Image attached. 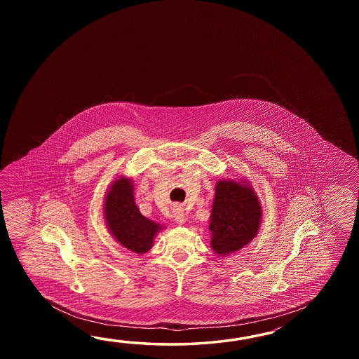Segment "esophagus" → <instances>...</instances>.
Returning <instances> with one entry per match:
<instances>
[{"instance_id": "34e87169", "label": "esophagus", "mask_w": 359, "mask_h": 359, "mask_svg": "<svg viewBox=\"0 0 359 359\" xmlns=\"http://www.w3.org/2000/svg\"><path fill=\"white\" fill-rule=\"evenodd\" d=\"M173 218H175V221H176L177 223L183 224V223L186 222V214H184V212H183L181 208L176 206V208L173 209Z\"/></svg>"}]
</instances>
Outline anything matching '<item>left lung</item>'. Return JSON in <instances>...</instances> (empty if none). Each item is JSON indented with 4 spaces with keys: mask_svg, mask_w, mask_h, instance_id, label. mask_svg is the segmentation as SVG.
I'll return each instance as SVG.
<instances>
[{
    "mask_svg": "<svg viewBox=\"0 0 359 359\" xmlns=\"http://www.w3.org/2000/svg\"><path fill=\"white\" fill-rule=\"evenodd\" d=\"M262 213L259 198L246 180L218 181L209 218L213 252L226 257L250 244L259 231Z\"/></svg>",
    "mask_w": 359,
    "mask_h": 359,
    "instance_id": "8db88e82",
    "label": "left lung"
}]
</instances>
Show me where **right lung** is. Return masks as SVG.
Instances as JSON below:
<instances>
[{"mask_svg": "<svg viewBox=\"0 0 359 359\" xmlns=\"http://www.w3.org/2000/svg\"><path fill=\"white\" fill-rule=\"evenodd\" d=\"M133 190V182L128 177H118L110 183L104 198V218L118 244L136 254H145L153 248L154 238L164 227L140 213Z\"/></svg>", "mask_w": 359, "mask_h": 359, "instance_id": "add662e5", "label": "right lung"}]
</instances>
